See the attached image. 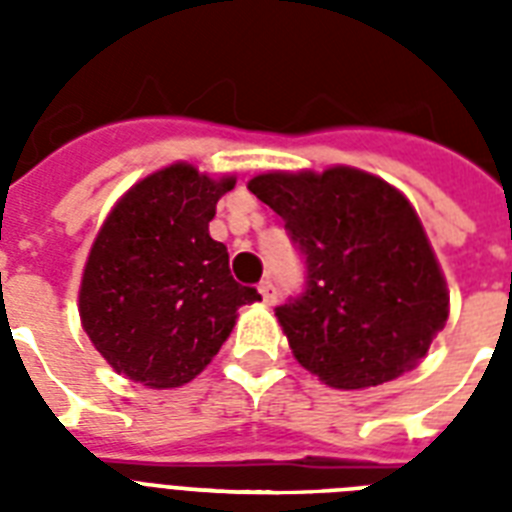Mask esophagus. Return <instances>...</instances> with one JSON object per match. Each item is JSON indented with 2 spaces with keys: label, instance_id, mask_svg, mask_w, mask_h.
<instances>
[{
  "label": "esophagus",
  "instance_id": "1",
  "mask_svg": "<svg viewBox=\"0 0 512 512\" xmlns=\"http://www.w3.org/2000/svg\"><path fill=\"white\" fill-rule=\"evenodd\" d=\"M260 297H263L265 305L276 303V287H273L271 281H263V284H260Z\"/></svg>",
  "mask_w": 512,
  "mask_h": 512
}]
</instances>
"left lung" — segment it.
<instances>
[{
    "mask_svg": "<svg viewBox=\"0 0 512 512\" xmlns=\"http://www.w3.org/2000/svg\"><path fill=\"white\" fill-rule=\"evenodd\" d=\"M305 257V292L276 308L289 348L332 388L396 380L449 319V292L404 193L353 167L247 183Z\"/></svg>",
    "mask_w": 512,
    "mask_h": 512,
    "instance_id": "obj_1",
    "label": "left lung"
}]
</instances>
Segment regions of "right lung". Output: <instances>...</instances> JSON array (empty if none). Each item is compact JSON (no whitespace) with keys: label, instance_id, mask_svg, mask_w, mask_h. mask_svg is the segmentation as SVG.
I'll list each match as a JSON object with an SVG mask.
<instances>
[{"label":"right lung","instance_id":"1","mask_svg":"<svg viewBox=\"0 0 512 512\" xmlns=\"http://www.w3.org/2000/svg\"><path fill=\"white\" fill-rule=\"evenodd\" d=\"M233 185L236 177L212 180L177 162L116 201L79 289L84 332L114 372L180 388L217 356L241 305L260 300L233 281L228 249L209 236L217 199Z\"/></svg>","mask_w":512,"mask_h":512}]
</instances>
